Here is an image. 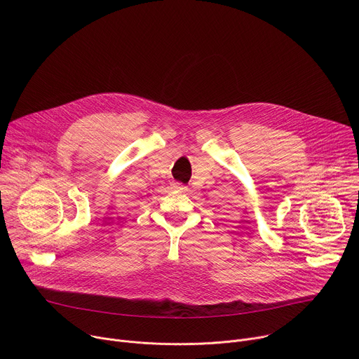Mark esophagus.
Returning a JSON list of instances; mask_svg holds the SVG:
<instances>
[{
    "label": "esophagus",
    "instance_id": "obj_1",
    "mask_svg": "<svg viewBox=\"0 0 359 359\" xmlns=\"http://www.w3.org/2000/svg\"><path fill=\"white\" fill-rule=\"evenodd\" d=\"M173 187L176 189V190H179V191H182V193H184V191H187V187L186 186H182L180 183H173Z\"/></svg>",
    "mask_w": 359,
    "mask_h": 359
}]
</instances>
